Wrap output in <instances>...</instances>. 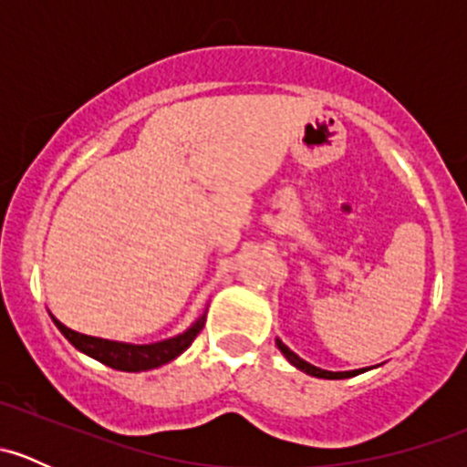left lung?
I'll use <instances>...</instances> for the list:
<instances>
[{"label": "left lung", "instance_id": "8db88e82", "mask_svg": "<svg viewBox=\"0 0 467 467\" xmlns=\"http://www.w3.org/2000/svg\"><path fill=\"white\" fill-rule=\"evenodd\" d=\"M275 343H277V348H280L282 355H285L286 359H289L291 364L296 366V368L303 370V373H307V375H312V378H323V379H348V378H355V375L364 373V370H366V368H361V370H346V373H332V370L317 368V366H312V364H307V361H305V359H300V357L296 355V352H291L289 348H286L285 343L280 341V338H275Z\"/></svg>", "mask_w": 467, "mask_h": 467}]
</instances>
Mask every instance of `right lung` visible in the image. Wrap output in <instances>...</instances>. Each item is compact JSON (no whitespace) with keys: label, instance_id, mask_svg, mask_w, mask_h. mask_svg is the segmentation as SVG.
Segmentation results:
<instances>
[{"label":"right lung","instance_id":"1","mask_svg":"<svg viewBox=\"0 0 467 467\" xmlns=\"http://www.w3.org/2000/svg\"><path fill=\"white\" fill-rule=\"evenodd\" d=\"M54 323L56 327L63 332V337L67 338L77 350H81L83 355L92 357V359L101 361V364L110 366V368L115 370H124V373H140V370H150V368H158V366L162 364H169V361L176 359L178 355H182V352L192 346V341L199 337L201 329H203L205 314L192 325L187 332L178 334V337L173 338H167V341L146 343V346L88 337V334L74 332V329L65 327L58 318H54Z\"/></svg>","mask_w":467,"mask_h":467}]
</instances>
